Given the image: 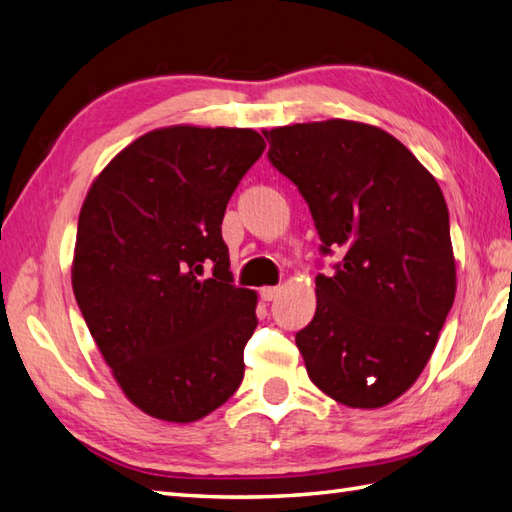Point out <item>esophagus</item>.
<instances>
[{
  "mask_svg": "<svg viewBox=\"0 0 512 512\" xmlns=\"http://www.w3.org/2000/svg\"><path fill=\"white\" fill-rule=\"evenodd\" d=\"M279 294H281V288H261V290H259V296H261V299H264V301H275Z\"/></svg>",
  "mask_w": 512,
  "mask_h": 512,
  "instance_id": "34e87169",
  "label": "esophagus"
}]
</instances>
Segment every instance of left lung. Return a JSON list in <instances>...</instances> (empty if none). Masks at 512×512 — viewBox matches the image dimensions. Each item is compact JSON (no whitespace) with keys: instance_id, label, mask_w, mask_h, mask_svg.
<instances>
[{"instance_id":"left-lung-1","label":"left lung","mask_w":512,"mask_h":512,"mask_svg":"<svg viewBox=\"0 0 512 512\" xmlns=\"http://www.w3.org/2000/svg\"><path fill=\"white\" fill-rule=\"evenodd\" d=\"M340 255L316 277V314L296 334L312 382L349 408H384L430 362L454 305L456 259L436 178L386 130L325 120L264 130Z\"/></svg>"}]
</instances>
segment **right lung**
<instances>
[{"label": "right lung", "instance_id": "1", "mask_svg": "<svg viewBox=\"0 0 512 512\" xmlns=\"http://www.w3.org/2000/svg\"><path fill=\"white\" fill-rule=\"evenodd\" d=\"M264 148L251 128L150 130L82 202L78 307L128 401L159 421L207 417L242 384L257 294L233 285L222 218Z\"/></svg>", "mask_w": 512, "mask_h": 512}]
</instances>
